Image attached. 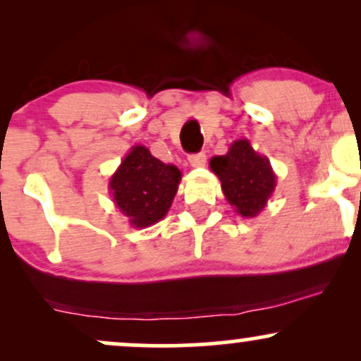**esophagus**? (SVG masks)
Wrapping results in <instances>:
<instances>
[{"label":"esophagus","mask_w":361,"mask_h":361,"mask_svg":"<svg viewBox=\"0 0 361 361\" xmlns=\"http://www.w3.org/2000/svg\"><path fill=\"white\" fill-rule=\"evenodd\" d=\"M188 163L192 164L193 168H202V166H205V163H207L205 152H198V154L188 156Z\"/></svg>","instance_id":"esophagus-1"}]
</instances>
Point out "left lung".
I'll list each match as a JSON object with an SVG mask.
<instances>
[{"label": "left lung", "instance_id": "left-lung-1", "mask_svg": "<svg viewBox=\"0 0 361 361\" xmlns=\"http://www.w3.org/2000/svg\"><path fill=\"white\" fill-rule=\"evenodd\" d=\"M210 169L221 180L226 200L241 217H256L275 192L276 175L270 159L258 154L247 139L234 140L227 154L214 156Z\"/></svg>", "mask_w": 361, "mask_h": 361}]
</instances>
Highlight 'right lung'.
<instances>
[{
	"mask_svg": "<svg viewBox=\"0 0 361 361\" xmlns=\"http://www.w3.org/2000/svg\"><path fill=\"white\" fill-rule=\"evenodd\" d=\"M181 171L151 154L146 146H134L110 178V193L117 209L135 229L152 226L168 214Z\"/></svg>",
	"mask_w": 361,
	"mask_h": 361,
	"instance_id": "1",
	"label": "right lung"
}]
</instances>
